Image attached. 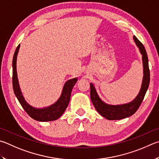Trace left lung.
Segmentation results:
<instances>
[{"instance_id": "obj_1", "label": "left lung", "mask_w": 159, "mask_h": 159, "mask_svg": "<svg viewBox=\"0 0 159 159\" xmlns=\"http://www.w3.org/2000/svg\"><path fill=\"white\" fill-rule=\"evenodd\" d=\"M134 39L137 47L139 48L140 51L143 56V80L142 86L139 94L135 97V99L131 102L126 104L112 106L106 104L101 100L98 96L94 85L90 83V98L92 102L96 108L97 112L102 115L103 117L109 120H117L124 119L134 115L137 110L139 108L143 100L145 97L146 92L148 90L149 80H150V72L149 69L148 57L146 50L143 44L141 43L135 36H134Z\"/></svg>"}]
</instances>
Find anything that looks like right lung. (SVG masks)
Segmentation results:
<instances>
[{
    "instance_id": "add662e5",
    "label": "right lung",
    "mask_w": 159,
    "mask_h": 159,
    "mask_svg": "<svg viewBox=\"0 0 159 159\" xmlns=\"http://www.w3.org/2000/svg\"><path fill=\"white\" fill-rule=\"evenodd\" d=\"M20 47V44L16 47L14 52L13 60H12V85L13 89L16 97L18 99L19 103L21 106L27 112L28 115L33 119L39 122H48V121H53L61 116L64 113L66 108L70 101V97L72 88H73L75 83L77 81V79H73L69 80L65 83L63 87L62 92L60 99L51 106L44 108H35L32 107L25 102L24 97L20 90L19 85L18 79L16 74V56Z\"/></svg>"
}]
</instances>
